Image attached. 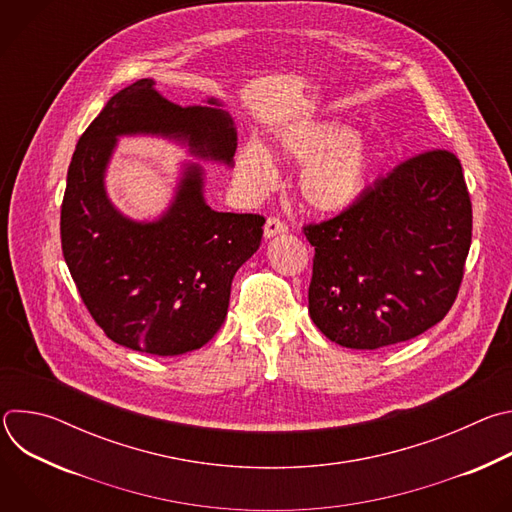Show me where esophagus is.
<instances>
[{
    "mask_svg": "<svg viewBox=\"0 0 512 512\" xmlns=\"http://www.w3.org/2000/svg\"><path fill=\"white\" fill-rule=\"evenodd\" d=\"M285 231H287V225L283 221H279V218H275V216L267 218V223H265V237L267 239H271L275 235H281Z\"/></svg>",
    "mask_w": 512,
    "mask_h": 512,
    "instance_id": "34e87169",
    "label": "esophagus"
}]
</instances>
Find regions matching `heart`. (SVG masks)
I'll return each instance as SVG.
<instances>
[{"instance_id": "b5f03b06", "label": "heart", "mask_w": 512, "mask_h": 512, "mask_svg": "<svg viewBox=\"0 0 512 512\" xmlns=\"http://www.w3.org/2000/svg\"><path fill=\"white\" fill-rule=\"evenodd\" d=\"M279 154L287 162L304 164L298 188L304 202L318 212L350 208L369 188L377 168V152L369 139L340 121H316L285 133ZM237 172L255 194L265 192L275 176L271 158L259 145L241 150Z\"/></svg>"}]
</instances>
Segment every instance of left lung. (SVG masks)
Returning a JSON list of instances; mask_svg holds the SVG:
<instances>
[{"mask_svg":"<svg viewBox=\"0 0 512 512\" xmlns=\"http://www.w3.org/2000/svg\"><path fill=\"white\" fill-rule=\"evenodd\" d=\"M304 233L320 332L356 350L411 340L444 320L464 277L472 202L462 164L448 150L413 156Z\"/></svg>","mask_w":512,"mask_h":512,"instance_id":"left-lung-1","label":"left lung"}]
</instances>
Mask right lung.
<instances>
[{"instance_id": "obj_1", "label": "right lung", "mask_w": 512, "mask_h": 512, "mask_svg": "<svg viewBox=\"0 0 512 512\" xmlns=\"http://www.w3.org/2000/svg\"><path fill=\"white\" fill-rule=\"evenodd\" d=\"M152 79L113 95L81 135L60 210L62 255L93 320L117 344L156 356L204 346L223 326L237 269L259 249L261 214L216 212L204 170L184 164L172 204L156 221H133L107 196L117 139L160 135L198 160L233 166L237 129L223 103L180 107Z\"/></svg>"}]
</instances>
